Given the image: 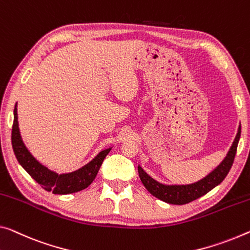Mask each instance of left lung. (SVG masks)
<instances>
[{"mask_svg": "<svg viewBox=\"0 0 250 250\" xmlns=\"http://www.w3.org/2000/svg\"><path fill=\"white\" fill-rule=\"evenodd\" d=\"M240 133L241 127L239 125L237 135L225 159L209 174H207L205 178H202L197 182L190 184H165L153 179L151 175H148L143 170L141 165H138V175H140L141 181L149 193L167 203H171V205H186V203L193 201L195 199L208 193L209 191L224 181V179L227 176L233 163V159H235Z\"/></svg>", "mask_w": 250, "mask_h": 250, "instance_id": "obj_1", "label": "left lung"}]
</instances>
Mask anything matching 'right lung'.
<instances>
[{"instance_id":"obj_1","label":"right lung","mask_w":250,"mask_h":250,"mask_svg":"<svg viewBox=\"0 0 250 250\" xmlns=\"http://www.w3.org/2000/svg\"><path fill=\"white\" fill-rule=\"evenodd\" d=\"M18 104V103H17ZM17 104L14 107V120L12 126V147L18 162L40 184L44 190L51 191L55 194H69L82 191L90 186L101 168L103 161L110 152L112 147L103 149L90 162L78 170L68 173H57L40 163L34 157L22 140L18 122Z\"/></svg>"}]
</instances>
